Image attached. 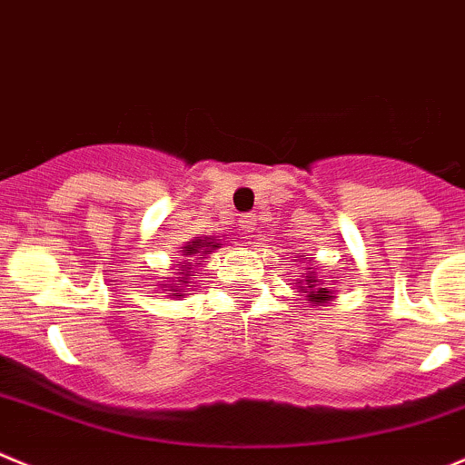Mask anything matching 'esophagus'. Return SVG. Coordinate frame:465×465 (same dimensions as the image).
<instances>
[{"label": "esophagus", "instance_id": "esophagus-1", "mask_svg": "<svg viewBox=\"0 0 465 465\" xmlns=\"http://www.w3.org/2000/svg\"><path fill=\"white\" fill-rule=\"evenodd\" d=\"M255 225H258V223H255L253 216H244V219L240 221V230H242V235H244V240H249V237L253 235Z\"/></svg>", "mask_w": 465, "mask_h": 465}]
</instances>
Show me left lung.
<instances>
[{
  "label": "left lung",
  "instance_id": "left-lung-1",
  "mask_svg": "<svg viewBox=\"0 0 465 465\" xmlns=\"http://www.w3.org/2000/svg\"><path fill=\"white\" fill-rule=\"evenodd\" d=\"M303 260H306L303 255H296L294 262H303ZM296 287H299V290H303V292H308L306 302L315 303V306H324V303L333 302V299H335L333 290H329V282H324V278H322L320 273L315 272V267H312V264L308 267V273L303 276L302 285H296Z\"/></svg>",
  "mask_w": 465,
  "mask_h": 465
}]
</instances>
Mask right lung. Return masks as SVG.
<instances>
[{
    "label": "right lung",
    "mask_w": 465,
    "mask_h": 465,
    "mask_svg": "<svg viewBox=\"0 0 465 465\" xmlns=\"http://www.w3.org/2000/svg\"><path fill=\"white\" fill-rule=\"evenodd\" d=\"M216 249H221V242L214 240V237H193V240H189L183 246V260L175 264L173 278L162 282L163 292H169L171 299H183L184 292L189 290L192 276L196 273V267H201V262H205L207 255L214 253Z\"/></svg>",
    "instance_id": "right-lung-1"
}]
</instances>
